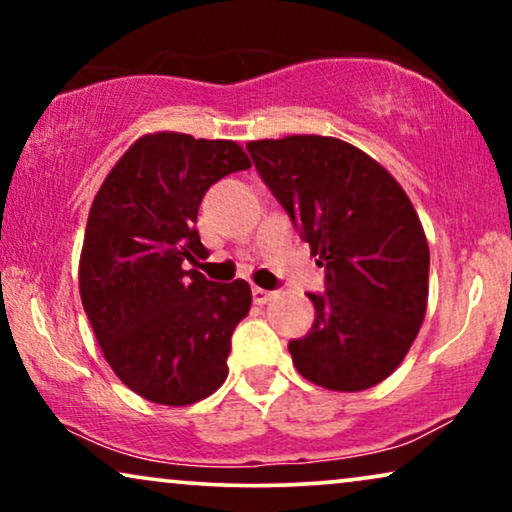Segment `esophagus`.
Wrapping results in <instances>:
<instances>
[{
    "instance_id": "obj_1",
    "label": "esophagus",
    "mask_w": 512,
    "mask_h": 512,
    "mask_svg": "<svg viewBox=\"0 0 512 512\" xmlns=\"http://www.w3.org/2000/svg\"><path fill=\"white\" fill-rule=\"evenodd\" d=\"M251 296H254L256 305H265L272 298V291H265V289H261V286H254V289H251Z\"/></svg>"
}]
</instances>
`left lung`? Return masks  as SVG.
I'll return each mask as SVG.
<instances>
[{"instance_id": "8db88e82", "label": "left lung", "mask_w": 512, "mask_h": 512, "mask_svg": "<svg viewBox=\"0 0 512 512\" xmlns=\"http://www.w3.org/2000/svg\"><path fill=\"white\" fill-rule=\"evenodd\" d=\"M247 151L326 272L324 293H307L312 328L289 342L293 366L333 391L375 387L424 321L429 244L415 207L380 163L340 139H261Z\"/></svg>"}]
</instances>
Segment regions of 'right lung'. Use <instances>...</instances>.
Masks as SVG:
<instances>
[{
  "label": "right lung",
  "mask_w": 512,
  "mask_h": 512,
  "mask_svg": "<svg viewBox=\"0 0 512 512\" xmlns=\"http://www.w3.org/2000/svg\"><path fill=\"white\" fill-rule=\"evenodd\" d=\"M251 163L240 144L158 132L137 139L97 191L79 289L104 359L160 405L202 401L226 382L230 338L249 314L244 279L186 270L207 256L198 209L216 181Z\"/></svg>",
  "instance_id": "add662e5"
}]
</instances>
